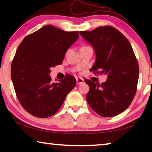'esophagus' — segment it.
<instances>
[{"label":"esophagus","mask_w":152,"mask_h":152,"mask_svg":"<svg viewBox=\"0 0 152 152\" xmlns=\"http://www.w3.org/2000/svg\"><path fill=\"white\" fill-rule=\"evenodd\" d=\"M76 82H77V84H83V83H84V80L81 77H77L76 78Z\"/></svg>","instance_id":"esophagus-1"}]
</instances>
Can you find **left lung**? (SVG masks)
<instances>
[{
    "label": "left lung",
    "instance_id": "1",
    "mask_svg": "<svg viewBox=\"0 0 152 152\" xmlns=\"http://www.w3.org/2000/svg\"><path fill=\"white\" fill-rule=\"evenodd\" d=\"M95 50L96 61L90 70L94 74H107L105 82L89 80L86 100L102 117H113L129 107L136 95L139 67L128 39L113 27L100 26L90 32H80Z\"/></svg>",
    "mask_w": 152,
    "mask_h": 152
}]
</instances>
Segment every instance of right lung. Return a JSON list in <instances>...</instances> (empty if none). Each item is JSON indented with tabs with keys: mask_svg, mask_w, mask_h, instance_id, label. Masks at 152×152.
<instances>
[{
	"mask_svg": "<svg viewBox=\"0 0 152 152\" xmlns=\"http://www.w3.org/2000/svg\"><path fill=\"white\" fill-rule=\"evenodd\" d=\"M77 31L66 32L48 25L23 39L11 66V77L17 98L23 109L40 118L58 111L68 93L76 86L68 75L53 83L50 68L60 65L68 48L77 40Z\"/></svg>",
	"mask_w": 152,
	"mask_h": 152,
	"instance_id": "right-lung-1",
	"label": "right lung"
}]
</instances>
